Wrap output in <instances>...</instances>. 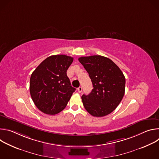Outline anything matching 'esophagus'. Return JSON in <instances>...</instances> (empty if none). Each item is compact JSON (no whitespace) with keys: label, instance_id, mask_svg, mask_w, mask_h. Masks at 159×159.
Returning <instances> with one entry per match:
<instances>
[{"label":"esophagus","instance_id":"esophagus-1","mask_svg":"<svg viewBox=\"0 0 159 159\" xmlns=\"http://www.w3.org/2000/svg\"><path fill=\"white\" fill-rule=\"evenodd\" d=\"M77 90L79 93H81L82 91V87H79L77 88Z\"/></svg>","mask_w":159,"mask_h":159}]
</instances>
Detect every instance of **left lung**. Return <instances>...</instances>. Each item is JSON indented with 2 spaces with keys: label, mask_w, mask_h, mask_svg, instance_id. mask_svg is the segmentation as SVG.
I'll list each match as a JSON object with an SVG mask.
<instances>
[{
  "label": "left lung",
  "mask_w": 159,
  "mask_h": 159,
  "mask_svg": "<svg viewBox=\"0 0 159 159\" xmlns=\"http://www.w3.org/2000/svg\"><path fill=\"white\" fill-rule=\"evenodd\" d=\"M79 61L91 79L94 89L82 96L87 111L93 116L102 117L114 111L121 101L125 90V77L111 60L101 55L82 57Z\"/></svg>",
  "instance_id": "8db88e82"
}]
</instances>
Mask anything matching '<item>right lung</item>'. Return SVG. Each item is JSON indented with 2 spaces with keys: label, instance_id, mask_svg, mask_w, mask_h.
<instances>
[{
  "label": "right lung",
  "instance_id": "obj_1",
  "mask_svg": "<svg viewBox=\"0 0 159 159\" xmlns=\"http://www.w3.org/2000/svg\"><path fill=\"white\" fill-rule=\"evenodd\" d=\"M73 60L69 56L52 55L32 73L30 94L36 106L45 114L54 115L61 111L75 92L66 75Z\"/></svg>",
  "mask_w": 159,
  "mask_h": 159
}]
</instances>
